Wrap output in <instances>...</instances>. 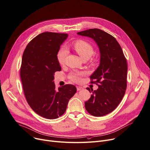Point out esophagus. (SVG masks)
<instances>
[{
	"label": "esophagus",
	"mask_w": 150,
	"mask_h": 150,
	"mask_svg": "<svg viewBox=\"0 0 150 150\" xmlns=\"http://www.w3.org/2000/svg\"><path fill=\"white\" fill-rule=\"evenodd\" d=\"M82 89H83V88H82V87H80V86H77V90L78 91H79L81 90Z\"/></svg>",
	"instance_id": "34e87169"
}]
</instances>
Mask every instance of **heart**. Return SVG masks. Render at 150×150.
<instances>
[{
    "instance_id": "b5f03b06",
    "label": "heart",
    "mask_w": 150,
    "mask_h": 150,
    "mask_svg": "<svg viewBox=\"0 0 150 150\" xmlns=\"http://www.w3.org/2000/svg\"><path fill=\"white\" fill-rule=\"evenodd\" d=\"M73 47L81 59H89L93 53L92 46L89 43L83 40H77L73 44ZM67 54V51L65 47L60 49L57 54V60L60 64H64ZM82 74L83 73H74L70 74V79L71 81L77 83L80 81V77Z\"/></svg>"
}]
</instances>
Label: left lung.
<instances>
[{
  "mask_svg": "<svg viewBox=\"0 0 150 150\" xmlns=\"http://www.w3.org/2000/svg\"><path fill=\"white\" fill-rule=\"evenodd\" d=\"M77 35L93 39L100 52L99 65L90 76L91 83H96L98 88L95 91L86 88L92 94L85 106L91 115L101 117L117 108L125 95L127 87L126 59L118 42L103 30L91 28L78 32Z\"/></svg>",
  "mask_w": 150,
  "mask_h": 150,
  "instance_id": "left-lung-1",
  "label": "left lung"
}]
</instances>
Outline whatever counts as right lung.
Listing matches in <instances>:
<instances>
[{
    "instance_id": "obj_1",
    "label": "right lung",
    "mask_w": 150,
    "mask_h": 150,
    "mask_svg": "<svg viewBox=\"0 0 150 150\" xmlns=\"http://www.w3.org/2000/svg\"><path fill=\"white\" fill-rule=\"evenodd\" d=\"M65 33L44 32L32 39L23 55L20 76L27 101L43 117L55 119L65 111L75 86L55 88L54 74L61 71L57 60L60 46L67 38Z\"/></svg>"
}]
</instances>
